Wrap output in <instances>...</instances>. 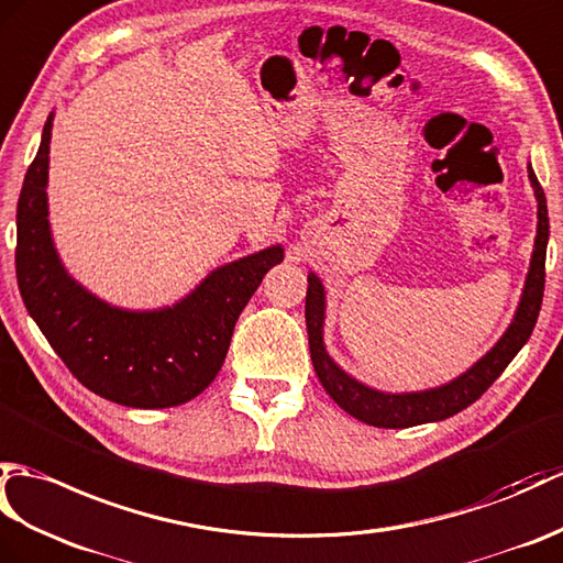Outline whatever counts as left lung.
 <instances>
[{
    "instance_id": "1",
    "label": "left lung",
    "mask_w": 563,
    "mask_h": 563,
    "mask_svg": "<svg viewBox=\"0 0 563 563\" xmlns=\"http://www.w3.org/2000/svg\"><path fill=\"white\" fill-rule=\"evenodd\" d=\"M530 185L534 189V199H538V238H534V250L530 258V271L526 280V290H522L520 305L516 317L508 325L501 341L496 343L485 357L473 364L465 374L453 378L451 384H443L439 388L420 390V394H384L360 384L357 378L345 374L338 364L331 360L323 345V317H325V295L321 280L309 273V287H307V305H305V319H307V333H309V352L313 369L321 386L345 412L357 417L360 422H367L372 427L384 429H405L424 422H439L446 417L465 410L473 405L485 390L501 376V372L511 364L518 355V350L528 343V338L538 323L542 295H544V258H547V240H549V218H547V199L540 187L538 177H534L532 167H528Z\"/></svg>"
}]
</instances>
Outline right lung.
I'll use <instances>...</instances> for the list:
<instances>
[{
	"label": "right lung",
	"mask_w": 563,
	"mask_h": 563,
	"mask_svg": "<svg viewBox=\"0 0 563 563\" xmlns=\"http://www.w3.org/2000/svg\"><path fill=\"white\" fill-rule=\"evenodd\" d=\"M52 114L16 208V280L37 329L88 390L126 408H173L213 382L242 309L283 246L213 271L175 307L129 311L78 285L57 256L47 220Z\"/></svg>",
	"instance_id": "add662e5"
}]
</instances>
